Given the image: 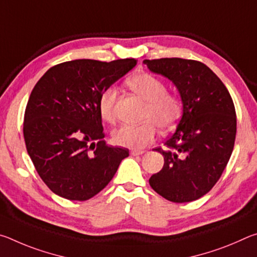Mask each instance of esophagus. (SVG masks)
<instances>
[{
  "label": "esophagus",
  "instance_id": "34e87169",
  "mask_svg": "<svg viewBox=\"0 0 257 257\" xmlns=\"http://www.w3.org/2000/svg\"><path fill=\"white\" fill-rule=\"evenodd\" d=\"M144 153H145V151H143V150H132L130 151V154H132L133 156H138V155H142Z\"/></svg>",
  "mask_w": 257,
  "mask_h": 257
}]
</instances>
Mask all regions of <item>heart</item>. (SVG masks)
Wrapping results in <instances>:
<instances>
[{
    "instance_id": "1",
    "label": "heart",
    "mask_w": 257,
    "mask_h": 257,
    "mask_svg": "<svg viewBox=\"0 0 257 257\" xmlns=\"http://www.w3.org/2000/svg\"><path fill=\"white\" fill-rule=\"evenodd\" d=\"M127 85L135 94L146 101L144 118L139 124H123L113 133V141L120 146L129 149H144L153 141L161 129L168 130L176 125L182 114L181 99L176 94L167 92V86L160 78L149 72H139L129 78ZM116 89L113 87L104 89L98 98V111L103 120L113 122L115 120Z\"/></svg>"
}]
</instances>
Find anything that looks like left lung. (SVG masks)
Segmentation results:
<instances>
[{
    "mask_svg": "<svg viewBox=\"0 0 257 257\" xmlns=\"http://www.w3.org/2000/svg\"><path fill=\"white\" fill-rule=\"evenodd\" d=\"M152 72L170 79L180 94L182 116L164 143L162 170L150 185L165 199L193 202L220 179L231 156L237 132L236 110L227 87L205 64L195 60H144Z\"/></svg>",
    "mask_w": 257,
    "mask_h": 257,
    "instance_id": "8db88e82",
    "label": "left lung"
}]
</instances>
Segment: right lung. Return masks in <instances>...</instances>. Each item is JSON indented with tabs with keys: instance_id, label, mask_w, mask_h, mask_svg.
Here are the masks:
<instances>
[{
	"instance_id": "add662e5",
	"label": "right lung",
	"mask_w": 257,
	"mask_h": 257,
	"mask_svg": "<svg viewBox=\"0 0 257 257\" xmlns=\"http://www.w3.org/2000/svg\"><path fill=\"white\" fill-rule=\"evenodd\" d=\"M135 59H81L50 68L30 94L24 119L26 149L45 185L70 201L104 189L129 151L103 141L98 98L136 66Z\"/></svg>"
}]
</instances>
